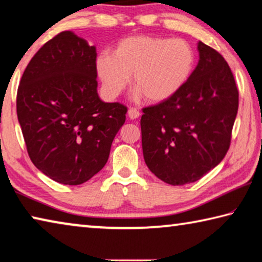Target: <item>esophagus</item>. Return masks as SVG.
Listing matches in <instances>:
<instances>
[{
	"label": "esophagus",
	"mask_w": 262,
	"mask_h": 262,
	"mask_svg": "<svg viewBox=\"0 0 262 262\" xmlns=\"http://www.w3.org/2000/svg\"><path fill=\"white\" fill-rule=\"evenodd\" d=\"M127 116H128V118H130V119H136V118L139 117L140 113L135 108H130L127 111Z\"/></svg>",
	"instance_id": "obj_1"
}]
</instances>
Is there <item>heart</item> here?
<instances>
[{
    "instance_id": "heart-1",
    "label": "heart",
    "mask_w": 262,
    "mask_h": 262,
    "mask_svg": "<svg viewBox=\"0 0 262 262\" xmlns=\"http://www.w3.org/2000/svg\"><path fill=\"white\" fill-rule=\"evenodd\" d=\"M95 63L106 97H117L134 74L132 82L139 94L148 102L159 103L187 82L194 70L195 54L181 39L135 36L119 41L114 53L103 51Z\"/></svg>"
}]
</instances>
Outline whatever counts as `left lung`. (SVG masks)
Segmentation results:
<instances>
[{
	"label": "left lung",
	"mask_w": 262,
	"mask_h": 262,
	"mask_svg": "<svg viewBox=\"0 0 262 262\" xmlns=\"http://www.w3.org/2000/svg\"><path fill=\"white\" fill-rule=\"evenodd\" d=\"M200 60L180 91L143 109L141 145L149 170L171 186L195 182L224 159L238 113L239 93L228 62L197 45Z\"/></svg>",
	"instance_id": "1"
}]
</instances>
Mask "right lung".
Listing matches in <instances>:
<instances>
[{"instance_id": "add662e5", "label": "right lung", "mask_w": 262, "mask_h": 262, "mask_svg": "<svg viewBox=\"0 0 262 262\" xmlns=\"http://www.w3.org/2000/svg\"><path fill=\"white\" fill-rule=\"evenodd\" d=\"M96 47L72 31L45 42L17 91V117L33 165L59 183L78 186L108 161L127 108L97 94Z\"/></svg>"}]
</instances>
